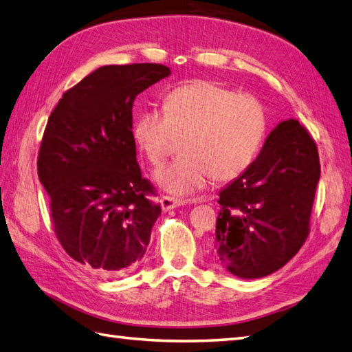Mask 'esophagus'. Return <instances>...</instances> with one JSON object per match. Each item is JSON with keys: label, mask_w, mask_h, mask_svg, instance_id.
<instances>
[{"label": "esophagus", "mask_w": 352, "mask_h": 352, "mask_svg": "<svg viewBox=\"0 0 352 352\" xmlns=\"http://www.w3.org/2000/svg\"><path fill=\"white\" fill-rule=\"evenodd\" d=\"M184 203H188V201L183 199V198H174V197H168V195H163L160 198V204H162L163 212H168V210H170V208L180 207Z\"/></svg>", "instance_id": "34e87169"}]
</instances>
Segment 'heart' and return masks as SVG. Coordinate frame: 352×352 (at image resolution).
Masks as SVG:
<instances>
[{
    "instance_id": "obj_1",
    "label": "heart",
    "mask_w": 352,
    "mask_h": 352,
    "mask_svg": "<svg viewBox=\"0 0 352 352\" xmlns=\"http://www.w3.org/2000/svg\"><path fill=\"white\" fill-rule=\"evenodd\" d=\"M164 113L146 110L134 125V139L159 166L183 138L177 160L155 172V182L174 195L203 189L214 178L231 182L256 159L267 130L265 104L256 95L210 80H192L170 91Z\"/></svg>"
}]
</instances>
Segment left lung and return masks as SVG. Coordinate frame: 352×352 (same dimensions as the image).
<instances>
[{
	"instance_id": "left-lung-1",
	"label": "left lung",
	"mask_w": 352,
	"mask_h": 352,
	"mask_svg": "<svg viewBox=\"0 0 352 352\" xmlns=\"http://www.w3.org/2000/svg\"><path fill=\"white\" fill-rule=\"evenodd\" d=\"M319 177L315 139L295 119L280 122L251 166L219 193L214 254L231 274L261 278L300 251Z\"/></svg>"
}]
</instances>
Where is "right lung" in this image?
<instances>
[{"label":"right lung","instance_id":"add662e5","mask_svg":"<svg viewBox=\"0 0 352 352\" xmlns=\"http://www.w3.org/2000/svg\"><path fill=\"white\" fill-rule=\"evenodd\" d=\"M169 74L160 63L101 66L62 95L45 126L37 175L52 228L69 257L100 275L136 269L162 213L136 160L131 110Z\"/></svg>","mask_w":352,"mask_h":352}]
</instances>
